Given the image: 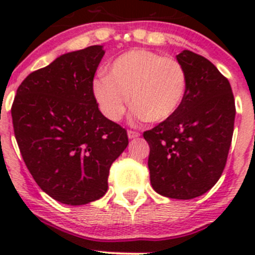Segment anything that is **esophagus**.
Segmentation results:
<instances>
[{
  "label": "esophagus",
  "instance_id": "obj_1",
  "mask_svg": "<svg viewBox=\"0 0 255 255\" xmlns=\"http://www.w3.org/2000/svg\"><path fill=\"white\" fill-rule=\"evenodd\" d=\"M139 135H140V134H139L138 131H134V130H129V131H128V136H129L130 139L138 138Z\"/></svg>",
  "mask_w": 255,
  "mask_h": 255
}]
</instances>
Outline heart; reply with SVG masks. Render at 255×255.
Wrapping results in <instances>:
<instances>
[{"label": "heart", "mask_w": 255, "mask_h": 255, "mask_svg": "<svg viewBox=\"0 0 255 255\" xmlns=\"http://www.w3.org/2000/svg\"><path fill=\"white\" fill-rule=\"evenodd\" d=\"M186 87V71L176 58L135 48L112 61L108 76L94 79L93 93L110 120L120 121L131 100L134 119L161 123L179 110Z\"/></svg>", "instance_id": "heart-1"}]
</instances>
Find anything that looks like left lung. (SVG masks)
<instances>
[{
	"label": "left lung",
	"mask_w": 255,
	"mask_h": 255,
	"mask_svg": "<svg viewBox=\"0 0 255 255\" xmlns=\"http://www.w3.org/2000/svg\"><path fill=\"white\" fill-rule=\"evenodd\" d=\"M188 87L170 119L144 131L150 148V184L158 194L193 199L215 185L226 166L235 123V100L227 78L203 56L182 51Z\"/></svg>",
	"instance_id": "left-lung-1"
}]
</instances>
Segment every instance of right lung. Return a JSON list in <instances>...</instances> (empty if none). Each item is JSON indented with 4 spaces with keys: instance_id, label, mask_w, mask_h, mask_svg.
I'll use <instances>...</instances> for the list:
<instances>
[{
    "instance_id": "obj_1",
    "label": "right lung",
    "mask_w": 255,
    "mask_h": 255,
    "mask_svg": "<svg viewBox=\"0 0 255 255\" xmlns=\"http://www.w3.org/2000/svg\"><path fill=\"white\" fill-rule=\"evenodd\" d=\"M105 51L91 46L29 74L11 107L15 138L29 172L60 203L82 206L108 189L112 162L128 132L98 110L93 79Z\"/></svg>"
}]
</instances>
